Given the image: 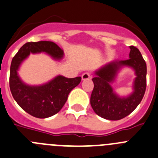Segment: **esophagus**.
<instances>
[{"instance_id": "obj_1", "label": "esophagus", "mask_w": 158, "mask_h": 158, "mask_svg": "<svg viewBox=\"0 0 158 158\" xmlns=\"http://www.w3.org/2000/svg\"><path fill=\"white\" fill-rule=\"evenodd\" d=\"M91 78V75L89 74V72H85L83 73L82 76V80H87V79H89Z\"/></svg>"}]
</instances>
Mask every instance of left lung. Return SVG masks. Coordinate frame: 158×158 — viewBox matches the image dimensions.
<instances>
[{
    "label": "left lung",
    "mask_w": 158,
    "mask_h": 158,
    "mask_svg": "<svg viewBox=\"0 0 158 158\" xmlns=\"http://www.w3.org/2000/svg\"><path fill=\"white\" fill-rule=\"evenodd\" d=\"M129 58L114 61L95 72L93 78L94 87L90 104L97 115L108 120H120L132 113L142 101L147 87V64L139 49L130 46ZM127 66L135 71L134 92L128 97L121 98L110 86L119 70Z\"/></svg>",
    "instance_id": "obj_1"
}]
</instances>
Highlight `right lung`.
<instances>
[{"instance_id":"obj_1","label":"right lung","mask_w":158,"mask_h":158,"mask_svg":"<svg viewBox=\"0 0 158 158\" xmlns=\"http://www.w3.org/2000/svg\"><path fill=\"white\" fill-rule=\"evenodd\" d=\"M45 52L56 60L63 57L64 52L51 41L26 43L13 57L10 68L9 86L15 101L23 110L33 117L46 118L60 111L67 101L69 93L81 82V77L69 79L62 76L40 86H29L18 75L19 67L32 54Z\"/></svg>"}]
</instances>
